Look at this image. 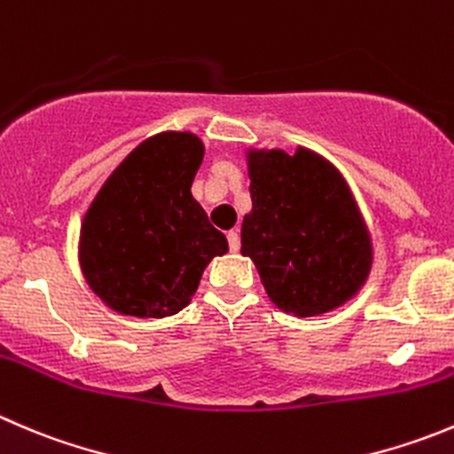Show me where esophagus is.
Returning <instances> with one entry per match:
<instances>
[{
    "label": "esophagus",
    "mask_w": 454,
    "mask_h": 454,
    "mask_svg": "<svg viewBox=\"0 0 454 454\" xmlns=\"http://www.w3.org/2000/svg\"><path fill=\"white\" fill-rule=\"evenodd\" d=\"M239 246H241L239 232L237 231L228 232V248H231V253H237V250H239Z\"/></svg>",
    "instance_id": "1"
}]
</instances>
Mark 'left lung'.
I'll return each mask as SVG.
<instances>
[{"label":"left lung","mask_w":454,"mask_h":454,"mask_svg":"<svg viewBox=\"0 0 454 454\" xmlns=\"http://www.w3.org/2000/svg\"><path fill=\"white\" fill-rule=\"evenodd\" d=\"M253 213L241 223V254L281 310L312 317L341 306L366 281V226L341 175L299 148L248 155Z\"/></svg>","instance_id":"left-lung-1"}]
</instances>
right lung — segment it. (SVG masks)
Returning <instances> with one entry per match:
<instances>
[{"label": "right lung", "instance_id": "add662e5", "mask_svg": "<svg viewBox=\"0 0 454 454\" xmlns=\"http://www.w3.org/2000/svg\"><path fill=\"white\" fill-rule=\"evenodd\" d=\"M201 160L195 135L161 133L139 144L97 192L79 259L88 286L113 310L175 315L188 306L210 259L228 250L191 195Z\"/></svg>", "mask_w": 454, "mask_h": 454}]
</instances>
